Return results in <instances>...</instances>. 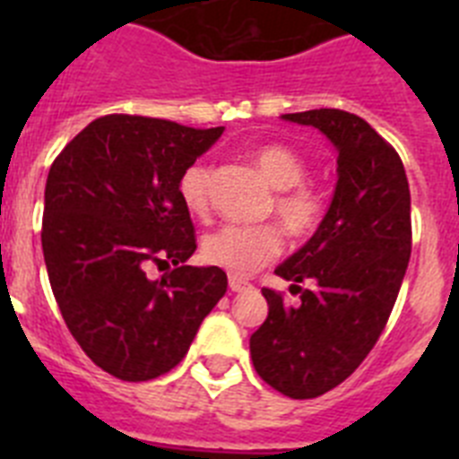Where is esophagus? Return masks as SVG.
Masks as SVG:
<instances>
[{"instance_id": "esophagus-1", "label": "esophagus", "mask_w": 459, "mask_h": 459, "mask_svg": "<svg viewBox=\"0 0 459 459\" xmlns=\"http://www.w3.org/2000/svg\"><path fill=\"white\" fill-rule=\"evenodd\" d=\"M248 280H243L238 278V275H230V290L232 291H243V290H248Z\"/></svg>"}]
</instances>
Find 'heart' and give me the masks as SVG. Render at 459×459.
Segmentation results:
<instances>
[{
    "label": "heart",
    "mask_w": 459,
    "mask_h": 459,
    "mask_svg": "<svg viewBox=\"0 0 459 459\" xmlns=\"http://www.w3.org/2000/svg\"><path fill=\"white\" fill-rule=\"evenodd\" d=\"M253 160L264 174L275 195V216L296 237L315 232L326 213L322 190L303 184L307 165L294 149L285 144H262ZM211 168L202 160L188 165L179 179V197L190 213H202L209 204ZM282 248V237L273 225H225L204 238L202 255L209 264L221 266L232 275H250Z\"/></svg>",
    "instance_id": "1"
}]
</instances>
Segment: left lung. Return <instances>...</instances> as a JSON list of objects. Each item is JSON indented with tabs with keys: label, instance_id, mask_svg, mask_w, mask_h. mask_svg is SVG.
Masks as SVG:
<instances>
[{
	"label": "left lung",
	"instance_id": "obj_1",
	"mask_svg": "<svg viewBox=\"0 0 459 459\" xmlns=\"http://www.w3.org/2000/svg\"><path fill=\"white\" fill-rule=\"evenodd\" d=\"M282 119L331 140L338 184L317 232L275 269L301 303L262 290L269 317L250 335V356L269 386L307 400L342 384L386 326L411 255V195L397 152L366 119L331 108ZM303 279L318 287L301 290Z\"/></svg>",
	"mask_w": 459,
	"mask_h": 459
}]
</instances>
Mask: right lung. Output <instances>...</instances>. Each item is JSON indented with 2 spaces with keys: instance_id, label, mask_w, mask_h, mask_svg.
<instances>
[{
  "instance_id": "1",
  "label": "right lung",
  "mask_w": 459,
  "mask_h": 459,
  "mask_svg": "<svg viewBox=\"0 0 459 459\" xmlns=\"http://www.w3.org/2000/svg\"><path fill=\"white\" fill-rule=\"evenodd\" d=\"M222 131L108 115L52 163L40 232L52 294L84 354L117 379L172 370L225 296V271L186 264L197 243L179 197L184 169ZM152 264L173 269L153 281Z\"/></svg>"
}]
</instances>
